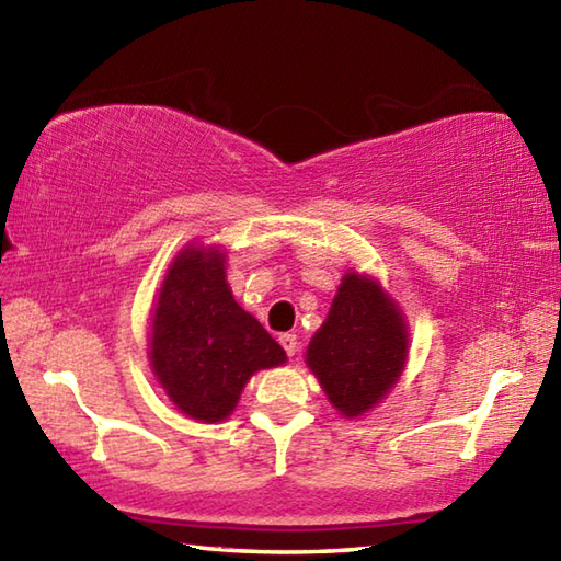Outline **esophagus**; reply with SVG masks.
<instances>
[{
	"label": "esophagus",
	"instance_id": "obj_1",
	"mask_svg": "<svg viewBox=\"0 0 561 561\" xmlns=\"http://www.w3.org/2000/svg\"><path fill=\"white\" fill-rule=\"evenodd\" d=\"M279 344L289 356H294V354H297V348H299V339H297V334H282Z\"/></svg>",
	"mask_w": 561,
	"mask_h": 561
}]
</instances>
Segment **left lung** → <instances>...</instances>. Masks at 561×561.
Listing matches in <instances>:
<instances>
[{
    "instance_id": "obj_1",
    "label": "left lung",
    "mask_w": 561,
    "mask_h": 561,
    "mask_svg": "<svg viewBox=\"0 0 561 561\" xmlns=\"http://www.w3.org/2000/svg\"><path fill=\"white\" fill-rule=\"evenodd\" d=\"M403 317L374 279L346 274L324 324L307 348L329 401L346 417L374 408L393 388L408 354Z\"/></svg>"
}]
</instances>
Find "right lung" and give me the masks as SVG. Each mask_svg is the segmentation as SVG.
Instances as JSON below:
<instances>
[{"label": "right lung", "mask_w": 561, "mask_h": 561, "mask_svg": "<svg viewBox=\"0 0 561 561\" xmlns=\"http://www.w3.org/2000/svg\"><path fill=\"white\" fill-rule=\"evenodd\" d=\"M287 360L257 319L234 301L225 257L187 247L168 270L150 336V364L180 411L217 423L260 368Z\"/></svg>", "instance_id": "obj_1"}]
</instances>
